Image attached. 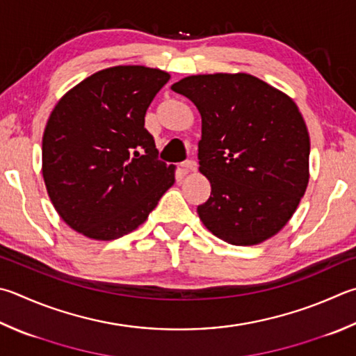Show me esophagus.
<instances>
[{"label":"esophagus","mask_w":356,"mask_h":356,"mask_svg":"<svg viewBox=\"0 0 356 356\" xmlns=\"http://www.w3.org/2000/svg\"><path fill=\"white\" fill-rule=\"evenodd\" d=\"M180 168H182L184 172H191V171H196L197 163H196L195 160H185V161H182V165H180Z\"/></svg>","instance_id":"34e87169"}]
</instances>
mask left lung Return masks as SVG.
Returning <instances> with one entry per match:
<instances>
[{
	"mask_svg": "<svg viewBox=\"0 0 356 356\" xmlns=\"http://www.w3.org/2000/svg\"><path fill=\"white\" fill-rule=\"evenodd\" d=\"M171 88L202 118L199 171L211 185L197 207L205 227L234 245L274 236L309 179V137L296 102L245 73L188 76Z\"/></svg>",
	"mask_w": 356,
	"mask_h": 356,
	"instance_id": "left-lung-1",
	"label": "left lung"
}]
</instances>
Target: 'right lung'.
I'll return each instance as SVG.
<instances>
[{
  "instance_id": "1",
  "label": "right lung",
  "mask_w": 356,
  "mask_h": 356,
  "mask_svg": "<svg viewBox=\"0 0 356 356\" xmlns=\"http://www.w3.org/2000/svg\"><path fill=\"white\" fill-rule=\"evenodd\" d=\"M170 81L157 68L98 71L63 96L42 141V172L56 211L71 229L111 241L146 221L174 184L145 129L147 107Z\"/></svg>"
}]
</instances>
